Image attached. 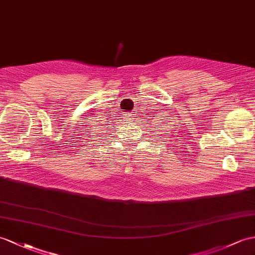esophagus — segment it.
<instances>
[{
    "instance_id": "obj_1",
    "label": "esophagus",
    "mask_w": 255,
    "mask_h": 255,
    "mask_svg": "<svg viewBox=\"0 0 255 255\" xmlns=\"http://www.w3.org/2000/svg\"><path fill=\"white\" fill-rule=\"evenodd\" d=\"M123 116H126L124 118H133L134 115H132V114H124Z\"/></svg>"
}]
</instances>
